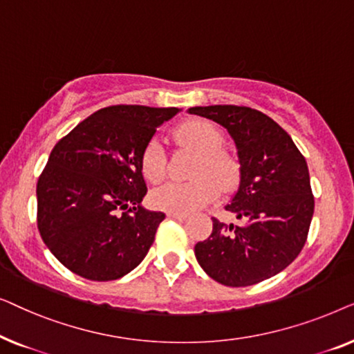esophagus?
Here are the masks:
<instances>
[{"instance_id":"esophagus-1","label":"esophagus","mask_w":354,"mask_h":354,"mask_svg":"<svg viewBox=\"0 0 354 354\" xmlns=\"http://www.w3.org/2000/svg\"><path fill=\"white\" fill-rule=\"evenodd\" d=\"M167 217H169V219H178V221H182V219H185V217H187V214H185V212H176V211H167Z\"/></svg>"}]
</instances>
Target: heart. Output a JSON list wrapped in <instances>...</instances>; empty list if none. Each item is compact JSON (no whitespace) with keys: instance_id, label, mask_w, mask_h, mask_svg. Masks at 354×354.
<instances>
[{"instance_id":"b5f03b06","label":"heart","mask_w":354,"mask_h":354,"mask_svg":"<svg viewBox=\"0 0 354 354\" xmlns=\"http://www.w3.org/2000/svg\"><path fill=\"white\" fill-rule=\"evenodd\" d=\"M176 137L180 143L200 154L190 182H169L151 195L159 209L190 212L216 200L219 190H229L239 178V164L234 156L221 149L222 133L214 124L203 119L187 120L178 125ZM142 171L149 182L158 183L166 176V153L159 140H151L142 153Z\"/></svg>"}]
</instances>
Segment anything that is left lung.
<instances>
[{"label":"left lung","instance_id":"1","mask_svg":"<svg viewBox=\"0 0 354 354\" xmlns=\"http://www.w3.org/2000/svg\"><path fill=\"white\" fill-rule=\"evenodd\" d=\"M190 114L222 125L234 140L240 182L227 211L236 224L212 219L195 245L203 270L227 287H248L279 274L303 250L314 214L306 159L280 125L234 104L195 106Z\"/></svg>","mask_w":354,"mask_h":354}]
</instances>
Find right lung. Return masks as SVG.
<instances>
[{
	"instance_id": "add662e5",
	"label": "right lung",
	"mask_w": 354,
	"mask_h": 354,
	"mask_svg": "<svg viewBox=\"0 0 354 354\" xmlns=\"http://www.w3.org/2000/svg\"><path fill=\"white\" fill-rule=\"evenodd\" d=\"M178 108L119 104L59 140L38 178V230L48 250L88 280H115L147 256L164 212L142 206V153Z\"/></svg>"
}]
</instances>
